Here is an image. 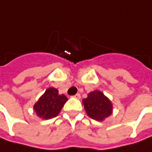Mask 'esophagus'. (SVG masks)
Listing matches in <instances>:
<instances>
[{"label":"esophagus","mask_w":152,"mask_h":152,"mask_svg":"<svg viewBox=\"0 0 152 152\" xmlns=\"http://www.w3.org/2000/svg\"><path fill=\"white\" fill-rule=\"evenodd\" d=\"M74 98H76V99H80V94H79V93H78V94H76V95H75V96H74Z\"/></svg>","instance_id":"34e87169"}]
</instances>
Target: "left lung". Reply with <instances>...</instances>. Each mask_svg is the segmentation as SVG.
Returning <instances> with one entry per match:
<instances>
[{
    "label": "left lung",
    "mask_w": 152,
    "mask_h": 152,
    "mask_svg": "<svg viewBox=\"0 0 152 152\" xmlns=\"http://www.w3.org/2000/svg\"><path fill=\"white\" fill-rule=\"evenodd\" d=\"M82 102L86 113L92 119L101 122L113 114V103L102 91H91Z\"/></svg>",
    "instance_id": "left-lung-1"
}]
</instances>
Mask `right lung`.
<instances>
[{
  "label": "right lung",
  "mask_w": 152,
  "mask_h": 152,
  "mask_svg": "<svg viewBox=\"0 0 152 152\" xmlns=\"http://www.w3.org/2000/svg\"><path fill=\"white\" fill-rule=\"evenodd\" d=\"M67 98L63 94L60 95L58 90L50 87L39 98L34 105V111L39 118L42 119H50L56 117L61 108L67 102Z\"/></svg>",
  "instance_id": "right-lung-1"
}]
</instances>
